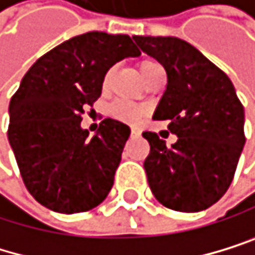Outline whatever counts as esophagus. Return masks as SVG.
<instances>
[{
  "label": "esophagus",
  "mask_w": 255,
  "mask_h": 255,
  "mask_svg": "<svg viewBox=\"0 0 255 255\" xmlns=\"http://www.w3.org/2000/svg\"><path fill=\"white\" fill-rule=\"evenodd\" d=\"M139 134H141V131L136 128V127H133V128H131V136H133V138H136V136H139Z\"/></svg>",
  "instance_id": "esophagus-1"
}]
</instances>
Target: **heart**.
<instances>
[{
	"label": "heart",
	"mask_w": 255,
	"mask_h": 255,
	"mask_svg": "<svg viewBox=\"0 0 255 255\" xmlns=\"http://www.w3.org/2000/svg\"><path fill=\"white\" fill-rule=\"evenodd\" d=\"M160 64H156L155 61H150V59H145L142 62H139V72H141V76L145 80L147 75H149L155 67H158ZM111 75H113V70H110L108 73L105 75V80H103V89H106L110 86V81H111ZM110 116L114 117V119L121 121V122H127V124H136L139 122L144 114H145V110L142 106L136 105V103H130V102H125V100H119L110 106Z\"/></svg>",
	"instance_id": "obj_1"
}]
</instances>
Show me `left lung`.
<instances>
[{"mask_svg":"<svg viewBox=\"0 0 255 255\" xmlns=\"http://www.w3.org/2000/svg\"><path fill=\"white\" fill-rule=\"evenodd\" d=\"M139 48L158 61L167 86L153 113L169 121L177 142L153 131L144 161L147 182L156 201L175 212H201L218 202L232 183L245 145V110L229 76L179 37L133 35Z\"/></svg>","mask_w":255,"mask_h":255,"instance_id":"obj_1","label":"left lung"}]
</instances>
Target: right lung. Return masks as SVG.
I'll use <instances>...</instances> for the list:
<instances>
[{"label":"right lung","mask_w":255,"mask_h":255,"mask_svg":"<svg viewBox=\"0 0 255 255\" xmlns=\"http://www.w3.org/2000/svg\"><path fill=\"white\" fill-rule=\"evenodd\" d=\"M139 54L130 35L92 31L45 53L23 76L7 138L24 186L43 207L72 215L106 199L130 127L108 117L89 138L81 114L100 97L106 72Z\"/></svg>","instance_id":"1"}]
</instances>
